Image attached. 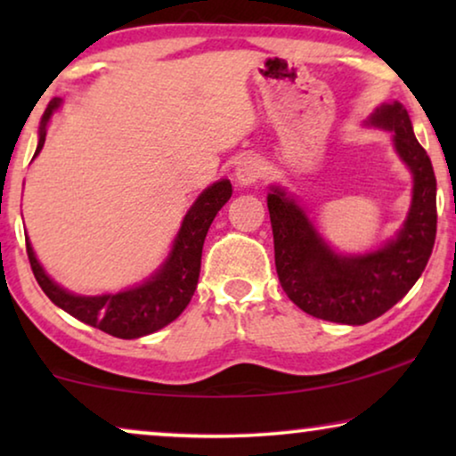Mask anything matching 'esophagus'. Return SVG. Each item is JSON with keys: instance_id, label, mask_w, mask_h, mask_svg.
Returning <instances> with one entry per match:
<instances>
[{"instance_id": "1", "label": "esophagus", "mask_w": 456, "mask_h": 456, "mask_svg": "<svg viewBox=\"0 0 456 456\" xmlns=\"http://www.w3.org/2000/svg\"><path fill=\"white\" fill-rule=\"evenodd\" d=\"M234 176L240 186H251L264 176V164L257 158H245L236 167Z\"/></svg>"}]
</instances>
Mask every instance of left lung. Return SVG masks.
<instances>
[{"mask_svg":"<svg viewBox=\"0 0 456 456\" xmlns=\"http://www.w3.org/2000/svg\"><path fill=\"white\" fill-rule=\"evenodd\" d=\"M365 126L392 133V145L413 176L411 208L403 226L382 247L338 253L284 186L267 192L280 284L305 314L326 322L363 326L401 301L426 270L436 240V176L426 149L415 139L403 103L373 110Z\"/></svg>","mask_w":456,"mask_h":456,"instance_id":"left-lung-1","label":"left lung"}]
</instances>
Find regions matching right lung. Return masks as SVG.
<instances>
[{"instance_id":"right-lung-1","label":"right lung","mask_w":456,"mask_h":456,"mask_svg":"<svg viewBox=\"0 0 456 456\" xmlns=\"http://www.w3.org/2000/svg\"><path fill=\"white\" fill-rule=\"evenodd\" d=\"M61 102H64L61 97L52 99L41 118L35 158L41 153L49 120H52L53 111L60 110ZM230 197H232V184H230L228 178H222L208 186L186 211L176 239L172 242L170 253L161 261L158 270L142 282L128 286L120 292L89 297L66 290L39 264L35 248L27 236L30 267H33L37 282L49 297V301L64 309L66 314L77 317L86 326L99 328L105 334L116 336V338H141V336L153 334L166 328L191 303L199 282V272H201L205 236H208V230L217 211L228 203Z\"/></svg>"}]
</instances>
